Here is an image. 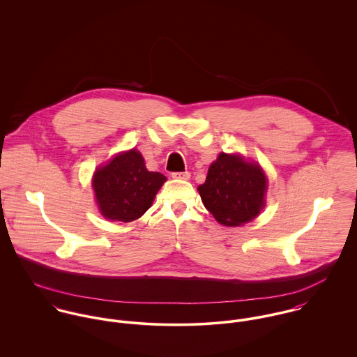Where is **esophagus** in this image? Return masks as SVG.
I'll use <instances>...</instances> for the list:
<instances>
[{"label": "esophagus", "instance_id": "34e87169", "mask_svg": "<svg viewBox=\"0 0 357 357\" xmlns=\"http://www.w3.org/2000/svg\"><path fill=\"white\" fill-rule=\"evenodd\" d=\"M173 178H178V180H188L191 177L190 172H174L172 173Z\"/></svg>", "mask_w": 357, "mask_h": 357}]
</instances>
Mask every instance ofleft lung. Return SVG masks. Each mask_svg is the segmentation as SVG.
Here are the masks:
<instances>
[{"instance_id":"obj_1","label":"left lung","mask_w":357,"mask_h":357,"mask_svg":"<svg viewBox=\"0 0 357 357\" xmlns=\"http://www.w3.org/2000/svg\"><path fill=\"white\" fill-rule=\"evenodd\" d=\"M266 176L261 166L238 153H221L198 187L204 207L225 227L255 218L265 206Z\"/></svg>"}]
</instances>
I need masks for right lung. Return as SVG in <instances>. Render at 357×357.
Instances as JSON below:
<instances>
[{
  "mask_svg": "<svg viewBox=\"0 0 357 357\" xmlns=\"http://www.w3.org/2000/svg\"><path fill=\"white\" fill-rule=\"evenodd\" d=\"M165 181L162 173L147 170L143 155L133 149L98 167L92 187L99 210L107 220L130 222L151 207Z\"/></svg>",
  "mask_w": 357,
  "mask_h": 357,
  "instance_id": "1",
  "label": "right lung"
}]
</instances>
